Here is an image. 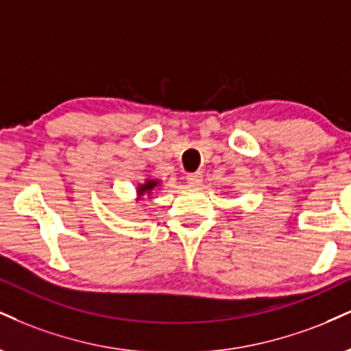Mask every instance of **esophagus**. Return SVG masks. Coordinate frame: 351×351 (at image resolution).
<instances>
[{"instance_id":"1","label":"esophagus","mask_w":351,"mask_h":351,"mask_svg":"<svg viewBox=\"0 0 351 351\" xmlns=\"http://www.w3.org/2000/svg\"><path fill=\"white\" fill-rule=\"evenodd\" d=\"M186 180L191 186H199L201 181H202V175L201 173H189V175L186 176Z\"/></svg>"}]
</instances>
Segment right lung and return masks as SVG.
<instances>
[{
    "instance_id": "add662e5",
    "label": "right lung",
    "mask_w": 351,
    "mask_h": 351,
    "mask_svg": "<svg viewBox=\"0 0 351 351\" xmlns=\"http://www.w3.org/2000/svg\"><path fill=\"white\" fill-rule=\"evenodd\" d=\"M162 184V180L158 178H152V176H147V180L143 181V183H138L137 184V189H135V193H137V197H135V201H142L143 196H152L154 194V189L160 186Z\"/></svg>"
}]
</instances>
